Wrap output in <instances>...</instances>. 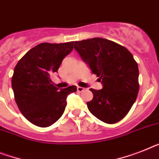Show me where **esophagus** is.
Returning <instances> with one entry per match:
<instances>
[{
    "instance_id": "34e87169",
    "label": "esophagus",
    "mask_w": 159,
    "mask_h": 159,
    "mask_svg": "<svg viewBox=\"0 0 159 159\" xmlns=\"http://www.w3.org/2000/svg\"><path fill=\"white\" fill-rule=\"evenodd\" d=\"M84 90V88L80 87V86H78V87H77V91H78L79 93H81V92H83Z\"/></svg>"
}]
</instances>
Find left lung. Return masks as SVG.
<instances>
[{
  "label": "left lung",
  "instance_id": "1",
  "mask_svg": "<svg viewBox=\"0 0 159 159\" xmlns=\"http://www.w3.org/2000/svg\"><path fill=\"white\" fill-rule=\"evenodd\" d=\"M74 47L103 84L101 90L89 89L93 93L87 102L89 111L106 124L118 123L138 95L137 62L125 47L103 38L75 41Z\"/></svg>",
  "mask_w": 159,
  "mask_h": 159
}]
</instances>
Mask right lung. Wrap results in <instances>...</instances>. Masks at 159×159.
Returning a JSON list of instances; mask_svg holds the SVG:
<instances>
[{
	"label": "right lung",
	"mask_w": 159,
	"mask_h": 159,
	"mask_svg": "<svg viewBox=\"0 0 159 159\" xmlns=\"http://www.w3.org/2000/svg\"><path fill=\"white\" fill-rule=\"evenodd\" d=\"M73 43H41L30 49L14 68V100L23 116L34 125L47 128L57 122L65 111L67 96L76 92L75 85L59 90L50 80L73 50Z\"/></svg>",
	"instance_id": "add662e5"
}]
</instances>
